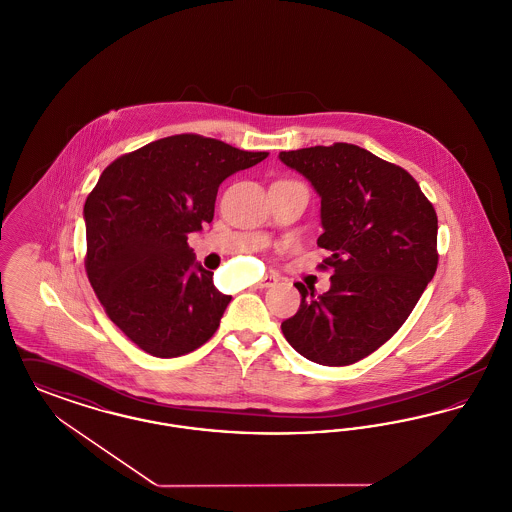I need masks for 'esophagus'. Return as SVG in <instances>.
Wrapping results in <instances>:
<instances>
[{"mask_svg": "<svg viewBox=\"0 0 512 512\" xmlns=\"http://www.w3.org/2000/svg\"><path fill=\"white\" fill-rule=\"evenodd\" d=\"M278 282V276H274V274H267V276H263L261 280H259V288H270V286H274Z\"/></svg>", "mask_w": 512, "mask_h": 512, "instance_id": "34e87169", "label": "esophagus"}]
</instances>
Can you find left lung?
<instances>
[{"instance_id":"left-lung-1","label":"left lung","mask_w":512,"mask_h":512,"mask_svg":"<svg viewBox=\"0 0 512 512\" xmlns=\"http://www.w3.org/2000/svg\"><path fill=\"white\" fill-rule=\"evenodd\" d=\"M320 195L332 286L301 293L299 311L282 322L288 343L305 359L347 366L384 345L413 313L438 268V215L405 169L363 147L332 144L280 151Z\"/></svg>"}]
</instances>
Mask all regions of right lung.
I'll list each match as a JSON object with an SVG mask.
<instances>
[{
  "label": "right lung",
  "mask_w": 512,
  "mask_h": 512,
  "mask_svg": "<svg viewBox=\"0 0 512 512\" xmlns=\"http://www.w3.org/2000/svg\"><path fill=\"white\" fill-rule=\"evenodd\" d=\"M267 157L176 134L117 157L86 197L88 280L107 317L149 355L192 353L217 332L232 297L195 265L188 236L215 217L222 180Z\"/></svg>",
  "instance_id": "obj_1"
}]
</instances>
